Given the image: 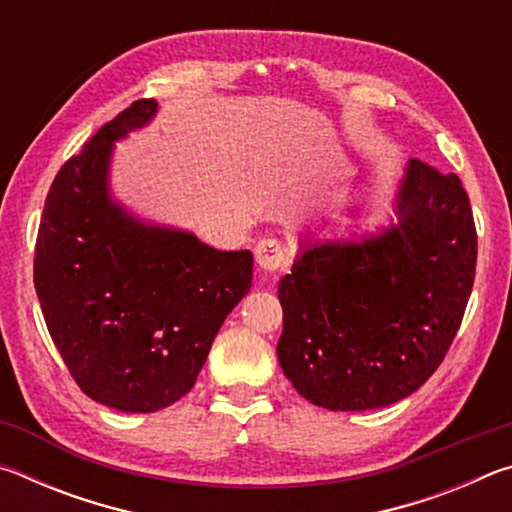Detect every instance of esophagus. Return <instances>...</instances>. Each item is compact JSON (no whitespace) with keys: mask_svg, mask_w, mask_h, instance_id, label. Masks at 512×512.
<instances>
[{"mask_svg":"<svg viewBox=\"0 0 512 512\" xmlns=\"http://www.w3.org/2000/svg\"><path fill=\"white\" fill-rule=\"evenodd\" d=\"M255 259H257V264L264 268V271L277 273V271H284V268L289 266L291 253L280 239L266 237L255 246Z\"/></svg>","mask_w":512,"mask_h":512,"instance_id":"obj_1","label":"esophagus"}]
</instances>
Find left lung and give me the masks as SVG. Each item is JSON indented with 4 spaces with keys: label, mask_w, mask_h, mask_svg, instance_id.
Wrapping results in <instances>:
<instances>
[{
    "label": "left lung",
    "mask_w": 512,
    "mask_h": 512,
    "mask_svg": "<svg viewBox=\"0 0 512 512\" xmlns=\"http://www.w3.org/2000/svg\"><path fill=\"white\" fill-rule=\"evenodd\" d=\"M395 212L397 225L379 235L305 248L280 282L277 361L323 409L404 400L436 372L461 327L476 268L461 180L411 160Z\"/></svg>",
    "instance_id": "left-lung-1"
}]
</instances>
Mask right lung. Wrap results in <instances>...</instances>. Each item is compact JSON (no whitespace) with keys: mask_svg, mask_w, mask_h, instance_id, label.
<instances>
[{"mask_svg":"<svg viewBox=\"0 0 512 512\" xmlns=\"http://www.w3.org/2000/svg\"><path fill=\"white\" fill-rule=\"evenodd\" d=\"M133 101L60 167L42 210L33 282L51 341L94 402L167 409L192 391L225 316L253 282L250 250L146 225L108 192L112 142L153 119Z\"/></svg>","mask_w":512,"mask_h":512,"instance_id":"add662e5","label":"right lung"}]
</instances>
